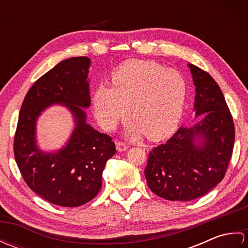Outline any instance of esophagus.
<instances>
[{
  "instance_id": "1",
  "label": "esophagus",
  "mask_w": 248,
  "mask_h": 248,
  "mask_svg": "<svg viewBox=\"0 0 248 248\" xmlns=\"http://www.w3.org/2000/svg\"><path fill=\"white\" fill-rule=\"evenodd\" d=\"M128 148H129V145H128V144H125L124 141H121V140H119L118 143H117V150H118L119 152L127 150Z\"/></svg>"
}]
</instances>
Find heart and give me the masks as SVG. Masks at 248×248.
<instances>
[{
	"mask_svg": "<svg viewBox=\"0 0 248 248\" xmlns=\"http://www.w3.org/2000/svg\"><path fill=\"white\" fill-rule=\"evenodd\" d=\"M114 86L101 84L93 96L99 123L113 129L130 115L135 124L131 136L145 132L150 140H162L175 131L186 108L188 86L186 78L175 69L152 61L133 60L113 73Z\"/></svg>",
	"mask_w": 248,
	"mask_h": 248,
	"instance_id": "heart-1",
	"label": "heart"
}]
</instances>
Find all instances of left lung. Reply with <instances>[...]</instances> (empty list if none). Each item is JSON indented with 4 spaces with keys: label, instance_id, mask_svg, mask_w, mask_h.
Instances as JSON below:
<instances>
[{
    "label": "left lung",
    "instance_id": "8db88e82",
    "mask_svg": "<svg viewBox=\"0 0 248 248\" xmlns=\"http://www.w3.org/2000/svg\"><path fill=\"white\" fill-rule=\"evenodd\" d=\"M196 86V115L204 118L180 128L149 152L146 181L157 196L189 202L203 196L223 180L232 156L234 124L224 94L208 72L189 64ZM196 137L202 140L199 145Z\"/></svg>",
    "mask_w": 248,
    "mask_h": 248
}]
</instances>
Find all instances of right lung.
<instances>
[{
    "instance_id": "obj_1",
    "label": "right lung",
    "mask_w": 248,
    "mask_h": 248,
    "mask_svg": "<svg viewBox=\"0 0 248 248\" xmlns=\"http://www.w3.org/2000/svg\"><path fill=\"white\" fill-rule=\"evenodd\" d=\"M91 62L85 56L61 62L37 80L23 100L14 139V155L28 186L61 207H78L97 196L102 171L116 154L109 135L86 124L84 110L91 104L87 82ZM66 104L77 127L70 143L57 154H44L34 144L39 114L50 104Z\"/></svg>"
}]
</instances>
